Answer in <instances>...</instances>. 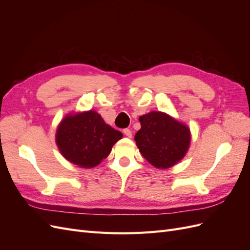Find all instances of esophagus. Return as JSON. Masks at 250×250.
Listing matches in <instances>:
<instances>
[{
  "mask_svg": "<svg viewBox=\"0 0 250 250\" xmlns=\"http://www.w3.org/2000/svg\"><path fill=\"white\" fill-rule=\"evenodd\" d=\"M123 132H124V134L126 135V137H128V138H131V137H132V132H131L130 129H128V128H126V129H124Z\"/></svg>",
  "mask_w": 250,
  "mask_h": 250,
  "instance_id": "1",
  "label": "esophagus"
}]
</instances>
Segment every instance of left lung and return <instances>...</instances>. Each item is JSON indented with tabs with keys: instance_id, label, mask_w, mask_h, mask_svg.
Instances as JSON below:
<instances>
[{
	"instance_id": "left-lung-1",
	"label": "left lung",
	"mask_w": 250,
	"mask_h": 250,
	"mask_svg": "<svg viewBox=\"0 0 250 250\" xmlns=\"http://www.w3.org/2000/svg\"><path fill=\"white\" fill-rule=\"evenodd\" d=\"M141 129L135 143L142 155L158 169H167L178 163L190 146V129L161 111L140 117Z\"/></svg>"
}]
</instances>
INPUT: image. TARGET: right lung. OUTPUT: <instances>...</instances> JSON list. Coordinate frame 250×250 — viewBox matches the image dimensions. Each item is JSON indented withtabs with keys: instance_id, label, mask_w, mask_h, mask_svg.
<instances>
[{
	"instance_id": "right-lung-1",
	"label": "right lung",
	"mask_w": 250,
	"mask_h": 250,
	"mask_svg": "<svg viewBox=\"0 0 250 250\" xmlns=\"http://www.w3.org/2000/svg\"><path fill=\"white\" fill-rule=\"evenodd\" d=\"M123 134L105 124L94 110L66 116L59 124L56 143L67 161L81 168H93L110 153Z\"/></svg>"
}]
</instances>
